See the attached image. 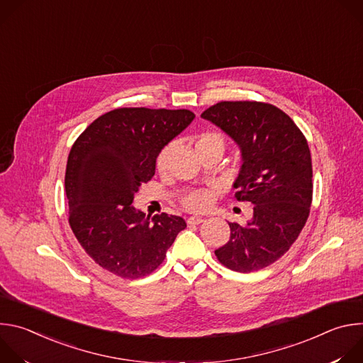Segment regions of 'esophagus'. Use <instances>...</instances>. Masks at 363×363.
I'll use <instances>...</instances> for the list:
<instances>
[{
    "label": "esophagus",
    "mask_w": 363,
    "mask_h": 363,
    "mask_svg": "<svg viewBox=\"0 0 363 363\" xmlns=\"http://www.w3.org/2000/svg\"><path fill=\"white\" fill-rule=\"evenodd\" d=\"M186 223H188V224H192V225H198V224L203 223V218H202V217H189V218L186 220Z\"/></svg>",
    "instance_id": "1"
}]
</instances>
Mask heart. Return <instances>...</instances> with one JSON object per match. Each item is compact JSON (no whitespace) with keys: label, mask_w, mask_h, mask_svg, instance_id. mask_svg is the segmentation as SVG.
<instances>
[{"label":"heart","mask_w":363,"mask_h":363,"mask_svg":"<svg viewBox=\"0 0 363 363\" xmlns=\"http://www.w3.org/2000/svg\"><path fill=\"white\" fill-rule=\"evenodd\" d=\"M213 145L224 146L223 136L218 133H202L196 140L198 150L205 146H213ZM171 150H172V145H167L160 150L157 157V168L160 171L167 168L171 157ZM210 203H211V195L206 191H195L184 198V205L191 211H202L205 208H208Z\"/></svg>","instance_id":"obj_1"}]
</instances>
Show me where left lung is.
<instances>
[{
	"label": "left lung",
	"instance_id": "1",
	"mask_svg": "<svg viewBox=\"0 0 363 363\" xmlns=\"http://www.w3.org/2000/svg\"><path fill=\"white\" fill-rule=\"evenodd\" d=\"M201 118L240 147L241 168L233 186L238 201L254 205L245 225L228 223L230 241L216 255L238 273L262 270L291 247L307 221L313 195L307 140L283 111L269 103L220 101Z\"/></svg>",
	"mask_w": 363,
	"mask_h": 363
}]
</instances>
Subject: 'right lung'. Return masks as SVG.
<instances>
[{"label": "right lung", "instance_id": "add662e5", "mask_svg": "<svg viewBox=\"0 0 363 363\" xmlns=\"http://www.w3.org/2000/svg\"><path fill=\"white\" fill-rule=\"evenodd\" d=\"M191 111L122 108L90 123L69 153V224L84 251L105 270L139 279L157 270L186 227L177 216L132 205L155 175L160 150L194 121Z\"/></svg>", "mask_w": 363, "mask_h": 363}]
</instances>
